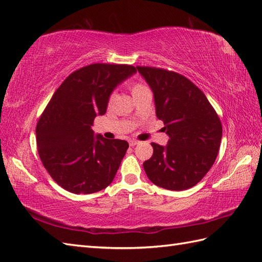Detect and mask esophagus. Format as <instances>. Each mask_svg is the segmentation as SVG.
I'll use <instances>...</instances> for the list:
<instances>
[{
    "label": "esophagus",
    "mask_w": 262,
    "mask_h": 262,
    "mask_svg": "<svg viewBox=\"0 0 262 262\" xmlns=\"http://www.w3.org/2000/svg\"><path fill=\"white\" fill-rule=\"evenodd\" d=\"M137 144H140V142L135 141V140H130V141H129V145H130V146H135V145H137Z\"/></svg>",
    "instance_id": "1"
}]
</instances>
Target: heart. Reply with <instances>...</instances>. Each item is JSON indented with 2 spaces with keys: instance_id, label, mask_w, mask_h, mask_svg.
<instances>
[{
  "instance_id": "obj_1",
  "label": "heart",
  "mask_w": 262,
  "mask_h": 262,
  "mask_svg": "<svg viewBox=\"0 0 262 262\" xmlns=\"http://www.w3.org/2000/svg\"><path fill=\"white\" fill-rule=\"evenodd\" d=\"M129 88H130V91H132V94H133V97L134 98H136L137 96H140L141 93H143V92H145V91H148V88L146 86V84H144V83L142 82V81H133L132 83H130V85H129ZM114 99H115V93L113 92L109 96V99H108V102L109 103H111L114 101Z\"/></svg>"
}]
</instances>
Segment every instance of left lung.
I'll return each mask as SVG.
<instances>
[{"label": "left lung", "mask_w": 262, "mask_h": 262, "mask_svg": "<svg viewBox=\"0 0 262 262\" xmlns=\"http://www.w3.org/2000/svg\"><path fill=\"white\" fill-rule=\"evenodd\" d=\"M152 89L157 117L169 136L166 146L152 143L143 163L154 185L168 190L196 186L213 166L222 140L219 115L204 92L177 72L136 66Z\"/></svg>", "instance_id": "1"}]
</instances>
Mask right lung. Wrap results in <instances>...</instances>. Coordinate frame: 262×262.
<instances>
[{"label":"right lung","instance_id":"obj_1","mask_svg":"<svg viewBox=\"0 0 262 262\" xmlns=\"http://www.w3.org/2000/svg\"><path fill=\"white\" fill-rule=\"evenodd\" d=\"M135 72L127 64H91L71 73L53 94L36 127L37 147L42 165L65 190L93 193L113 182L128 143L94 137L91 127L107 111L114 89Z\"/></svg>","mask_w":262,"mask_h":262}]
</instances>
